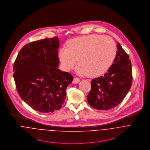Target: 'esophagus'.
Returning a JSON list of instances; mask_svg holds the SVG:
<instances>
[{
	"label": "esophagus",
	"instance_id": "obj_1",
	"mask_svg": "<svg viewBox=\"0 0 150 150\" xmlns=\"http://www.w3.org/2000/svg\"><path fill=\"white\" fill-rule=\"evenodd\" d=\"M80 82V79L79 78L75 77L74 78V80H73V83H78Z\"/></svg>",
	"mask_w": 150,
	"mask_h": 150
}]
</instances>
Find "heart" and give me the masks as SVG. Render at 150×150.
Listing matches in <instances>:
<instances>
[{
    "label": "heart",
    "mask_w": 150,
    "mask_h": 150,
    "mask_svg": "<svg viewBox=\"0 0 150 150\" xmlns=\"http://www.w3.org/2000/svg\"><path fill=\"white\" fill-rule=\"evenodd\" d=\"M116 54V45L112 38L91 34L68 41L67 48L59 50V57L65 71L72 69L77 60V71L79 74L98 77L111 67Z\"/></svg>",
    "instance_id": "1"
}]
</instances>
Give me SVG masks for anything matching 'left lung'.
<instances>
[{
  "label": "left lung",
  "mask_w": 150,
  "mask_h": 150,
  "mask_svg": "<svg viewBox=\"0 0 150 150\" xmlns=\"http://www.w3.org/2000/svg\"><path fill=\"white\" fill-rule=\"evenodd\" d=\"M114 63L103 76L91 81L87 101L93 108L107 110L115 108L124 99L132 81V69L129 55L117 42Z\"/></svg>",
  "instance_id": "1"
}]
</instances>
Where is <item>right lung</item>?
Returning <instances> with one entry per match:
<instances>
[{
    "label": "right lung",
    "mask_w": 150,
    "mask_h": 150,
    "mask_svg": "<svg viewBox=\"0 0 150 150\" xmlns=\"http://www.w3.org/2000/svg\"><path fill=\"white\" fill-rule=\"evenodd\" d=\"M58 37L31 42L19 51L13 66L20 97L36 111L50 113L60 109L73 76L57 68Z\"/></svg>",
    "instance_id": "right-lung-1"
}]
</instances>
